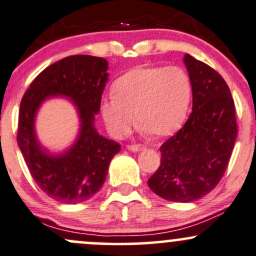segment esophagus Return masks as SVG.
I'll return each instance as SVG.
<instances>
[{"mask_svg": "<svg viewBox=\"0 0 256 256\" xmlns=\"http://www.w3.org/2000/svg\"><path fill=\"white\" fill-rule=\"evenodd\" d=\"M128 150L134 152V153H137V152H141L144 150V148H143L142 146H138V144H131V146H128Z\"/></svg>", "mask_w": 256, "mask_h": 256, "instance_id": "34e87169", "label": "esophagus"}]
</instances>
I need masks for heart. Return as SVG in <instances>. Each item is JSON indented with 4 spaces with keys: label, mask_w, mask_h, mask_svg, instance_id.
I'll return each mask as SVG.
<instances>
[{
    "label": "heart",
    "mask_w": 256,
    "mask_h": 256,
    "mask_svg": "<svg viewBox=\"0 0 256 256\" xmlns=\"http://www.w3.org/2000/svg\"><path fill=\"white\" fill-rule=\"evenodd\" d=\"M112 91L100 114L114 138L130 132L134 114L146 131L170 136L184 125L192 100L190 80L180 66H138L116 78Z\"/></svg>",
    "instance_id": "1"
}]
</instances>
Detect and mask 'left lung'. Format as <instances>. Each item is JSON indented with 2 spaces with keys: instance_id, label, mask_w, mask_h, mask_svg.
Returning <instances> with one entry per match:
<instances>
[{
  "instance_id": "8db88e82",
  "label": "left lung",
  "mask_w": 256,
  "mask_h": 256,
  "mask_svg": "<svg viewBox=\"0 0 256 256\" xmlns=\"http://www.w3.org/2000/svg\"><path fill=\"white\" fill-rule=\"evenodd\" d=\"M184 63L192 86V113L162 143L160 166L148 180L156 196L176 203L198 200L214 190L237 138L234 102L222 76L190 54Z\"/></svg>"
}]
</instances>
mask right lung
<instances>
[{
	"label": "right lung",
	"instance_id": "obj_1",
	"mask_svg": "<svg viewBox=\"0 0 256 256\" xmlns=\"http://www.w3.org/2000/svg\"><path fill=\"white\" fill-rule=\"evenodd\" d=\"M108 68V62L100 57L63 58L36 76L20 102L19 150L38 186L60 203H82L96 194L104 184L112 159L120 152L119 143L103 137L94 126ZM62 96L77 109L79 131L66 150L52 154L40 144L34 122L46 100Z\"/></svg>",
	"mask_w": 256,
	"mask_h": 256
}]
</instances>
